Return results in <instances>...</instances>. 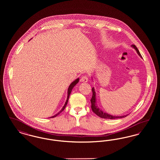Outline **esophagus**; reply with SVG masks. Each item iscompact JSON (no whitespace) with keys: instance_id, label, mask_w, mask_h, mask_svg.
<instances>
[{"instance_id":"obj_1","label":"esophagus","mask_w":160,"mask_h":160,"mask_svg":"<svg viewBox=\"0 0 160 160\" xmlns=\"http://www.w3.org/2000/svg\"><path fill=\"white\" fill-rule=\"evenodd\" d=\"M88 81V77L86 75H84L81 78V82H87Z\"/></svg>"}]
</instances>
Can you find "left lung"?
I'll return each mask as SVG.
<instances>
[{
  "label": "left lung",
  "instance_id": "obj_1",
  "mask_svg": "<svg viewBox=\"0 0 160 160\" xmlns=\"http://www.w3.org/2000/svg\"><path fill=\"white\" fill-rule=\"evenodd\" d=\"M132 47L137 51V53L138 54L142 57V55L139 52L137 47L135 46L134 44L132 45ZM92 97L91 99V108L92 111L93 113H95V114H97V116H98L100 118H104V119H118V118H123L126 117L127 115L125 116H112L110 114H107L106 113L102 112L101 110H100L99 108L97 106L96 104V97H95V92L94 90V88H92Z\"/></svg>",
  "mask_w": 160,
  "mask_h": 160
}]
</instances>
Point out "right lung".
I'll list each match as a JSON object with an SVG mask.
<instances>
[{
	"label": "right lung",
	"instance_id": "right-lung-1",
	"mask_svg": "<svg viewBox=\"0 0 160 160\" xmlns=\"http://www.w3.org/2000/svg\"><path fill=\"white\" fill-rule=\"evenodd\" d=\"M78 81H79V78H77L76 79L75 81H74L70 85H69V86L68 89V97H67V101H66V102H65V105H64V106L63 107V108H62V109L61 110V111L58 113H57L56 114H55L54 116H52V117H51V118H54V117H56V116H57L58 114H60L61 112H62V111H63V110L65 109V108L66 107V106H67V103H68V101L69 99V95H70V93H71V92L72 91V88L75 86V85L78 82Z\"/></svg>",
	"mask_w": 160,
	"mask_h": 160
}]
</instances>
